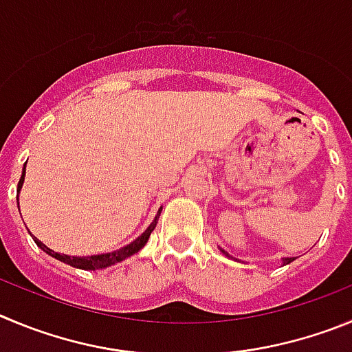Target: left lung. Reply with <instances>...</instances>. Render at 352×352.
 <instances>
[{
	"instance_id": "obj_1",
	"label": "left lung",
	"mask_w": 352,
	"mask_h": 352,
	"mask_svg": "<svg viewBox=\"0 0 352 352\" xmlns=\"http://www.w3.org/2000/svg\"><path fill=\"white\" fill-rule=\"evenodd\" d=\"M223 252H224V251H223ZM224 254L228 256V252H224ZM291 261H293V258H286V259H284V263H286V265H287V263H291Z\"/></svg>"
}]
</instances>
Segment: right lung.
<instances>
[{
  "mask_svg": "<svg viewBox=\"0 0 352 352\" xmlns=\"http://www.w3.org/2000/svg\"><path fill=\"white\" fill-rule=\"evenodd\" d=\"M24 172H26V166H24ZM24 172H22V177L21 180H19V186L17 189L22 188V182H24ZM156 223L157 219H154V223L151 224V226L147 228V230L142 233L140 236H138L135 242H131L129 245L122 247V249H119V251H113V252H109V254H98V256H89V258H75V256H66V254H59V252H54L50 251L49 247L43 245L42 242L38 239H34V242H36V245L40 247V249H43V251L47 252V254L54 256L56 259H59V261L66 263V265H69V267H75V268H82V270H100V268H105V267H110V265H116V263L122 261V259L129 258V256H133L135 252H138L142 249V247L145 245V242L148 240V236H151V233H153V230L156 228Z\"/></svg>",
  "mask_w": 352,
  "mask_h": 352,
  "instance_id": "1",
  "label": "right lung"
}]
</instances>
